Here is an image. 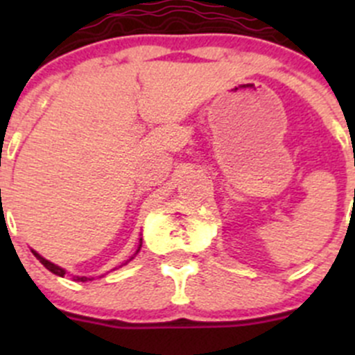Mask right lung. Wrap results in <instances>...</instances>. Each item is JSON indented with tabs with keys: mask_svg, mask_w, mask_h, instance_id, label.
<instances>
[{
	"mask_svg": "<svg viewBox=\"0 0 355 355\" xmlns=\"http://www.w3.org/2000/svg\"><path fill=\"white\" fill-rule=\"evenodd\" d=\"M141 247H142V239H141V245H139L137 252H139V250H141ZM32 252H34V256H35V257H37V259H39V261H41V263H42V264H44V266H46V268H48V270H49V271H51V273L58 275V277H65V273H67V271H65V270H63V268H60V266H56V264L49 263V261H48V259H44V257H42V256H39V254H37V252H35V250H32ZM137 252H135V254H137ZM135 254H134V256H135ZM73 280H77V282H87V280H91V278H87V277H73Z\"/></svg>",
	"mask_w": 355,
	"mask_h": 355,
	"instance_id": "right-lung-1",
	"label": "right lung"
}]
</instances>
